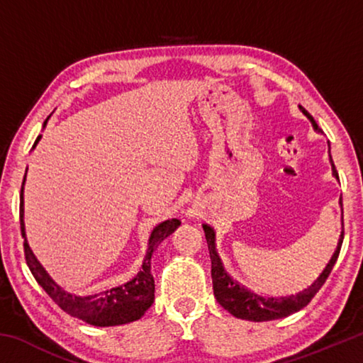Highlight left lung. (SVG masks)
I'll list each match as a JSON object with an SVG mask.
<instances>
[{"mask_svg": "<svg viewBox=\"0 0 363 363\" xmlns=\"http://www.w3.org/2000/svg\"><path fill=\"white\" fill-rule=\"evenodd\" d=\"M312 126L315 128L317 123L312 121ZM203 230L211 257V279L214 298H216L218 303L223 306L227 312H230L233 317L251 322L277 320V318H284L290 314H294V312L301 311L304 306L309 304L311 299L315 296V293L320 290L322 285L325 284V280L328 279L331 269H333L337 259V255H340L344 238V230H341L336 251L333 256H331L327 267L323 269V272L318 275L317 280H314V284L304 288L303 291H299L296 294H290V296H264V294L248 290L247 286L238 284L237 280H233L230 275L225 272L223 261H220L216 247H214V242H216L214 230L206 224H203Z\"/></svg>", "mask_w": 363, "mask_h": 363, "instance_id": "1", "label": "left lung"}]
</instances>
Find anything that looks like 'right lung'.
<instances>
[{
  "label": "right lung",
  "instance_id": "right-lung-1",
  "mask_svg": "<svg viewBox=\"0 0 363 363\" xmlns=\"http://www.w3.org/2000/svg\"><path fill=\"white\" fill-rule=\"evenodd\" d=\"M38 139H36V143H38ZM179 225L181 223L177 219H168L160 223L155 229L152 230L149 237V248H147V253L143 262V269L139 270L136 277L123 285L108 288V290H104L94 294H86V296H78V294L65 291L62 286L56 284V281L51 279V275L46 272V269L43 267L40 261L35 257L33 251L28 247L27 238L26 243H23V248H26V259L28 264V269L32 270L35 280L38 281L43 290L49 294V298H51L60 309L67 312V314H70L72 317H77L86 323L94 325V327H116V325H125L134 320H139V318L145 314V311L153 304V299H155V281H153L150 272L152 255L153 251L160 247V243H162L167 237H169ZM21 227L22 235L26 237V224H23V195L21 206Z\"/></svg>",
  "mask_w": 363,
  "mask_h": 363
}]
</instances>
